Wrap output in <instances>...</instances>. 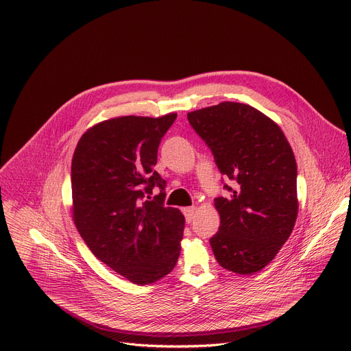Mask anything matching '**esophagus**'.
<instances>
[{"instance_id": "1", "label": "esophagus", "mask_w": 351, "mask_h": 351, "mask_svg": "<svg viewBox=\"0 0 351 351\" xmlns=\"http://www.w3.org/2000/svg\"><path fill=\"white\" fill-rule=\"evenodd\" d=\"M194 213H195V207H194V206L183 208V214H184V218H186V222H187V223H190V222L193 221Z\"/></svg>"}]
</instances>
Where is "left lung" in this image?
Listing matches in <instances>:
<instances>
[{
	"instance_id": "8db88e82",
	"label": "left lung",
	"mask_w": 351,
	"mask_h": 351,
	"mask_svg": "<svg viewBox=\"0 0 351 351\" xmlns=\"http://www.w3.org/2000/svg\"><path fill=\"white\" fill-rule=\"evenodd\" d=\"M233 187L217 197L219 230L210 239L221 267L252 275L289 239L298 211L297 164L282 129L247 104L225 101L187 114Z\"/></svg>"
}]
</instances>
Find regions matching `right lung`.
<instances>
[{"instance_id":"add662e5","label":"right lung","mask_w":351,"mask_h":351,"mask_svg":"<svg viewBox=\"0 0 351 351\" xmlns=\"http://www.w3.org/2000/svg\"><path fill=\"white\" fill-rule=\"evenodd\" d=\"M176 117L99 122L80 137L72 158L73 222L91 253L134 285L164 278L180 254L184 217L164 206L167 182L154 171ZM154 186L160 194L149 200Z\"/></svg>"}]
</instances>
